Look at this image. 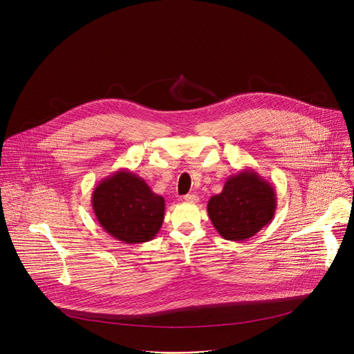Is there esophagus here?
<instances>
[{"instance_id":"34e87169","label":"esophagus","mask_w":354,"mask_h":354,"mask_svg":"<svg viewBox=\"0 0 354 354\" xmlns=\"http://www.w3.org/2000/svg\"><path fill=\"white\" fill-rule=\"evenodd\" d=\"M183 200L187 201V203H196V201L198 200V197L196 194H185Z\"/></svg>"}]
</instances>
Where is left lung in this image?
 <instances>
[{
  "mask_svg": "<svg viewBox=\"0 0 354 354\" xmlns=\"http://www.w3.org/2000/svg\"><path fill=\"white\" fill-rule=\"evenodd\" d=\"M277 207L276 190L257 171L245 168L210 197L209 217L217 232L228 241H245L268 225Z\"/></svg>",
  "mask_w": 354,
  "mask_h": 354,
  "instance_id": "obj_1",
  "label": "left lung"
}]
</instances>
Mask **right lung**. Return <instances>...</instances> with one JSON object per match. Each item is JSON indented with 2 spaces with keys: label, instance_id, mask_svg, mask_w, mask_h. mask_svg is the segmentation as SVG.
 <instances>
[{
  "label": "right lung",
  "instance_id": "right-lung-1",
  "mask_svg": "<svg viewBox=\"0 0 354 354\" xmlns=\"http://www.w3.org/2000/svg\"><path fill=\"white\" fill-rule=\"evenodd\" d=\"M91 205L100 227L124 243L151 241L164 221V197L127 169L100 180L93 189Z\"/></svg>",
  "mask_w": 354,
  "mask_h": 354
}]
</instances>
